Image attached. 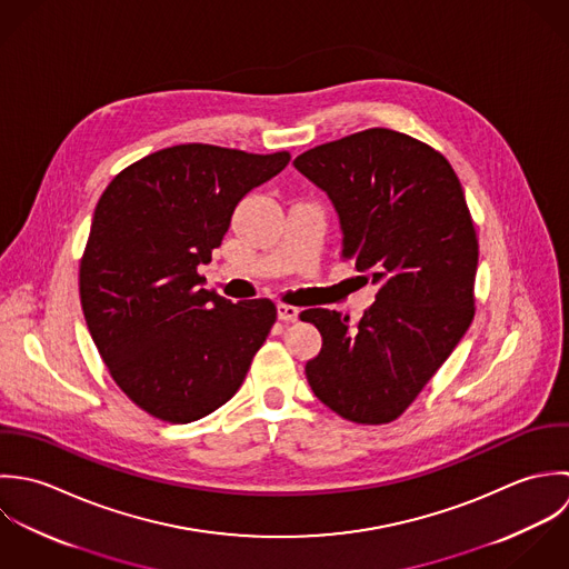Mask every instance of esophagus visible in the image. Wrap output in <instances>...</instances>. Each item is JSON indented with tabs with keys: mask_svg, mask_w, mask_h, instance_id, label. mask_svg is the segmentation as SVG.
Segmentation results:
<instances>
[{
	"mask_svg": "<svg viewBox=\"0 0 569 569\" xmlns=\"http://www.w3.org/2000/svg\"><path fill=\"white\" fill-rule=\"evenodd\" d=\"M277 315H279V319L281 321H290V323H295L297 319H299V308H295V306H286V303H279L277 306Z\"/></svg>",
	"mask_w": 569,
	"mask_h": 569,
	"instance_id": "1",
	"label": "esophagus"
}]
</instances>
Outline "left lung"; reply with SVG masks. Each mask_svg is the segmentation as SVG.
<instances>
[{
  "instance_id": "8db88e82",
  "label": "left lung",
  "mask_w": 569,
  "mask_h": 569,
  "mask_svg": "<svg viewBox=\"0 0 569 569\" xmlns=\"http://www.w3.org/2000/svg\"><path fill=\"white\" fill-rule=\"evenodd\" d=\"M295 167L330 196L342 259L380 286L356 326L337 310L301 312L323 337L308 382L349 422H393L475 317L479 243L463 189L440 151L385 127L308 149Z\"/></svg>"
}]
</instances>
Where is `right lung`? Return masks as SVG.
<instances>
[{"instance_id":"add662e5","label":"right lung","mask_w":569,"mask_h":569,"mask_svg":"<svg viewBox=\"0 0 569 569\" xmlns=\"http://www.w3.org/2000/svg\"><path fill=\"white\" fill-rule=\"evenodd\" d=\"M290 162L189 142L122 169L103 191L79 268L88 330L116 385L149 416L187 425L228 402L270 335V299L232 303L200 263L239 200Z\"/></svg>"}]
</instances>
